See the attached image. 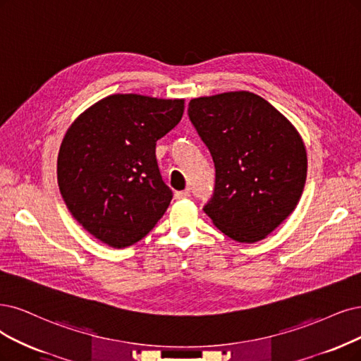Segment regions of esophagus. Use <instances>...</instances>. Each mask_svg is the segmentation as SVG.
<instances>
[{"label": "esophagus", "instance_id": "esophagus-1", "mask_svg": "<svg viewBox=\"0 0 361 361\" xmlns=\"http://www.w3.org/2000/svg\"><path fill=\"white\" fill-rule=\"evenodd\" d=\"M190 196V190L185 189L181 192H176V199H188Z\"/></svg>", "mask_w": 361, "mask_h": 361}]
</instances>
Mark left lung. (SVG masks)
Listing matches in <instances>:
<instances>
[{"label": "left lung", "mask_w": 361, "mask_h": 361, "mask_svg": "<svg viewBox=\"0 0 361 361\" xmlns=\"http://www.w3.org/2000/svg\"><path fill=\"white\" fill-rule=\"evenodd\" d=\"M189 118L214 160L205 214L238 243H257L295 211L306 181L296 128L262 97L226 92L189 102Z\"/></svg>", "instance_id": "obj_1"}]
</instances>
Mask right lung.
Listing matches in <instances>:
<instances>
[{"label":"right lung","instance_id":"right-lung-1","mask_svg":"<svg viewBox=\"0 0 361 361\" xmlns=\"http://www.w3.org/2000/svg\"><path fill=\"white\" fill-rule=\"evenodd\" d=\"M184 99L117 93L92 105L66 130L58 184L73 217L104 244L138 243L165 214L172 192L156 141L176 128Z\"/></svg>","mask_w":361,"mask_h":361}]
</instances>
